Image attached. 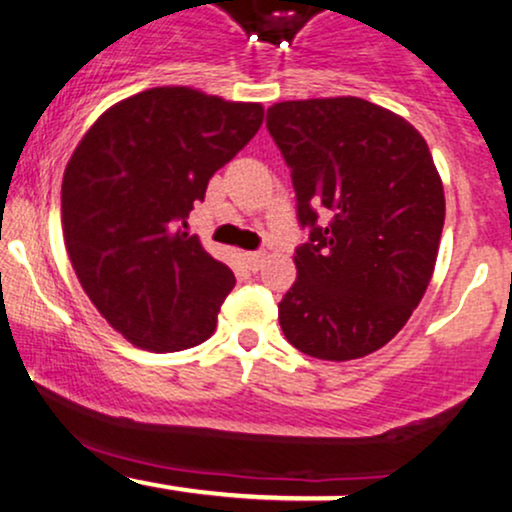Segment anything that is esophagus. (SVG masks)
I'll return each mask as SVG.
<instances>
[{"mask_svg": "<svg viewBox=\"0 0 512 512\" xmlns=\"http://www.w3.org/2000/svg\"><path fill=\"white\" fill-rule=\"evenodd\" d=\"M245 262H248V267L252 269V272H257V269H260L262 262H264V252L262 250L245 252Z\"/></svg>", "mask_w": 512, "mask_h": 512, "instance_id": "obj_1", "label": "esophagus"}]
</instances>
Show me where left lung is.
<instances>
[{
    "instance_id": "obj_1",
    "label": "left lung",
    "mask_w": 512,
    "mask_h": 512,
    "mask_svg": "<svg viewBox=\"0 0 512 512\" xmlns=\"http://www.w3.org/2000/svg\"><path fill=\"white\" fill-rule=\"evenodd\" d=\"M267 129L308 231L281 330L322 361L373 354L407 325L436 267L445 197L428 144L404 117L351 96L276 103Z\"/></svg>"
}]
</instances>
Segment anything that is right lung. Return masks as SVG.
Here are the masks:
<instances>
[{"mask_svg": "<svg viewBox=\"0 0 512 512\" xmlns=\"http://www.w3.org/2000/svg\"><path fill=\"white\" fill-rule=\"evenodd\" d=\"M262 117L260 103L149 88L98 117L69 158V260L98 313L134 346L166 354L214 334L236 276L185 231L187 216Z\"/></svg>", "mask_w": 512, "mask_h": 512, "instance_id": "right-lung-1", "label": "right lung"}]
</instances>
